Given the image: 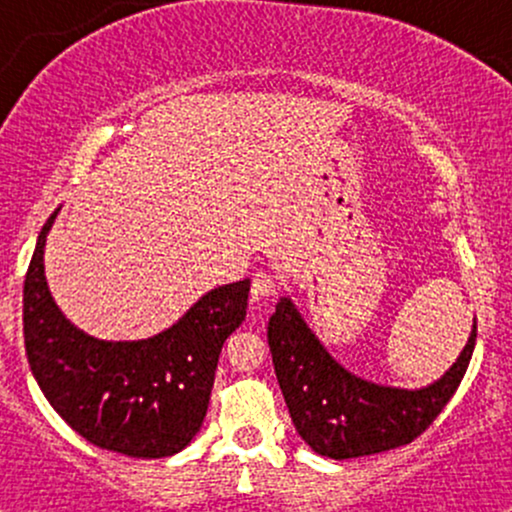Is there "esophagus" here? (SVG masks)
Returning a JSON list of instances; mask_svg holds the SVG:
<instances>
[{"instance_id":"34e87169","label":"esophagus","mask_w":512,"mask_h":512,"mask_svg":"<svg viewBox=\"0 0 512 512\" xmlns=\"http://www.w3.org/2000/svg\"><path fill=\"white\" fill-rule=\"evenodd\" d=\"M274 279L269 274L264 272H257L255 276H252V286H250V296L252 301H262V298L272 296L274 293Z\"/></svg>"}]
</instances>
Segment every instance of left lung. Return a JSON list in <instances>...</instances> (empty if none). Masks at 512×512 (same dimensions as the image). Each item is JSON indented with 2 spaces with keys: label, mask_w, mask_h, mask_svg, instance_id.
Instances as JSON below:
<instances>
[{
  "label": "left lung",
  "mask_w": 512,
  "mask_h": 512,
  "mask_svg": "<svg viewBox=\"0 0 512 512\" xmlns=\"http://www.w3.org/2000/svg\"><path fill=\"white\" fill-rule=\"evenodd\" d=\"M267 342L298 436L317 455L349 460L407 445L436 421L467 373L477 325L455 366L424 390H397L351 375L327 354L289 298L276 303Z\"/></svg>",
  "instance_id": "left-lung-1"
}]
</instances>
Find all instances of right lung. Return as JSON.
Instances as JSON below:
<instances>
[{"instance_id":"add662e5","label":"right lung","mask_w":512,"mask_h":512,"mask_svg":"<svg viewBox=\"0 0 512 512\" xmlns=\"http://www.w3.org/2000/svg\"><path fill=\"white\" fill-rule=\"evenodd\" d=\"M40 231L23 281V342L52 409L88 443L127 457L175 455L207 416L216 363L245 320L250 281L219 286L166 332L142 342H103L76 330L48 291Z\"/></svg>"}]
</instances>
